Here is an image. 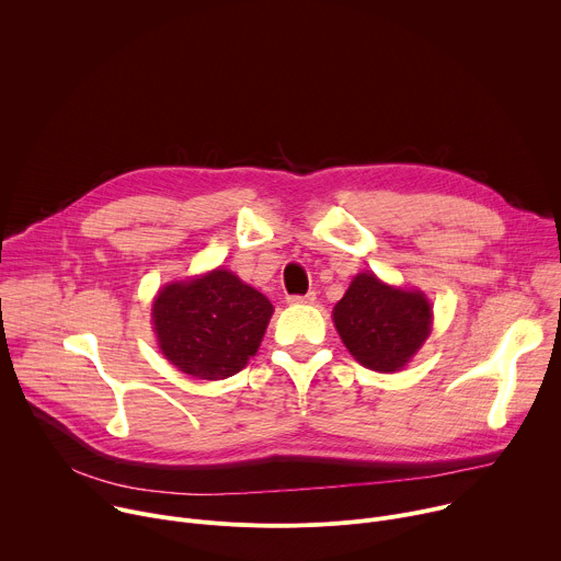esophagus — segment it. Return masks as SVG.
I'll list each match as a JSON object with an SVG mask.
<instances>
[{
	"instance_id": "1",
	"label": "esophagus",
	"mask_w": 561,
	"mask_h": 561,
	"mask_svg": "<svg viewBox=\"0 0 561 561\" xmlns=\"http://www.w3.org/2000/svg\"><path fill=\"white\" fill-rule=\"evenodd\" d=\"M314 299H317V297H314L312 290L306 293V295H288V297H286L288 304H312Z\"/></svg>"
}]
</instances>
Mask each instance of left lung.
Segmentation results:
<instances>
[{
  "instance_id": "obj_1",
  "label": "left lung",
  "mask_w": 561,
  "mask_h": 561,
  "mask_svg": "<svg viewBox=\"0 0 561 561\" xmlns=\"http://www.w3.org/2000/svg\"><path fill=\"white\" fill-rule=\"evenodd\" d=\"M348 353L379 373L402 370L431 335L433 308L422 290L394 288L359 273L333 308Z\"/></svg>"
}]
</instances>
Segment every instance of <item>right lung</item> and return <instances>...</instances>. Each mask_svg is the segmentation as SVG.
<instances>
[{
    "label": "right lung",
    "mask_w": 561,
    "mask_h": 561,
    "mask_svg": "<svg viewBox=\"0 0 561 561\" xmlns=\"http://www.w3.org/2000/svg\"><path fill=\"white\" fill-rule=\"evenodd\" d=\"M273 304L237 275L215 268L167 284L152 301L159 351L197 379H226L257 353Z\"/></svg>",
    "instance_id": "add662e5"
}]
</instances>
